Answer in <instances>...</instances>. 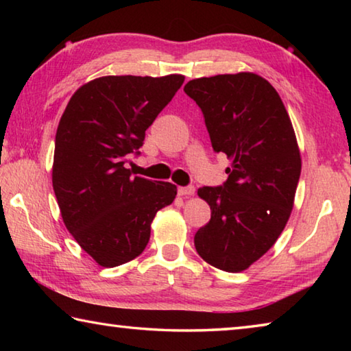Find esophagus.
Returning a JSON list of instances; mask_svg holds the SVG:
<instances>
[{
    "mask_svg": "<svg viewBox=\"0 0 351 351\" xmlns=\"http://www.w3.org/2000/svg\"><path fill=\"white\" fill-rule=\"evenodd\" d=\"M178 193H180L181 197H192V195H195V187H180L178 189Z\"/></svg>",
    "mask_w": 351,
    "mask_h": 351,
    "instance_id": "esophagus-1",
    "label": "esophagus"
}]
</instances>
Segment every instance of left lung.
<instances>
[{"label": "left lung", "instance_id": "left-lung-1", "mask_svg": "<svg viewBox=\"0 0 351 351\" xmlns=\"http://www.w3.org/2000/svg\"><path fill=\"white\" fill-rule=\"evenodd\" d=\"M184 91L203 111L215 152L230 159L221 187H201L210 221L195 234L199 257L241 272L274 246L294 206L302 158L278 93L254 73L190 80Z\"/></svg>", "mask_w": 351, "mask_h": 351}]
</instances>
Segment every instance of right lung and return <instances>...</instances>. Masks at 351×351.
<instances>
[{
    "instance_id": "right-lung-1",
    "label": "right lung",
    "mask_w": 351,
    "mask_h": 351,
    "mask_svg": "<svg viewBox=\"0 0 351 351\" xmlns=\"http://www.w3.org/2000/svg\"><path fill=\"white\" fill-rule=\"evenodd\" d=\"M184 83V75H105L82 85L56 134L52 187L66 229L104 268L138 257L176 186L133 176L127 158Z\"/></svg>"
}]
</instances>
